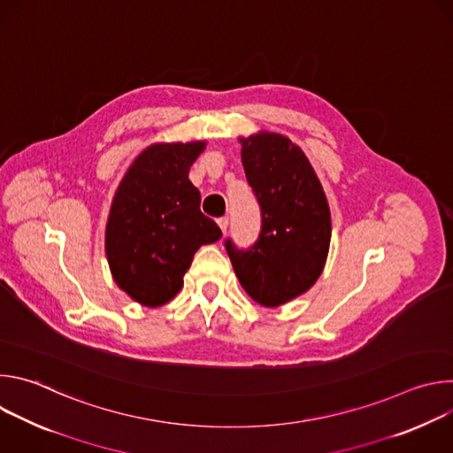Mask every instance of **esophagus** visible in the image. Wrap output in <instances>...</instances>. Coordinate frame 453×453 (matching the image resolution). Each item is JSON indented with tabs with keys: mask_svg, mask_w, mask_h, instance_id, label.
<instances>
[{
	"mask_svg": "<svg viewBox=\"0 0 453 453\" xmlns=\"http://www.w3.org/2000/svg\"><path fill=\"white\" fill-rule=\"evenodd\" d=\"M217 224H219L220 229L226 233V231H227V226H229V219H227V217H220V219L217 220Z\"/></svg>",
	"mask_w": 453,
	"mask_h": 453,
	"instance_id": "esophagus-1",
	"label": "esophagus"
}]
</instances>
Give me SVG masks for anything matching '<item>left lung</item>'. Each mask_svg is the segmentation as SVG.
Instances as JSON below:
<instances>
[{"label": "left lung", "instance_id": "8db88e82", "mask_svg": "<svg viewBox=\"0 0 453 453\" xmlns=\"http://www.w3.org/2000/svg\"><path fill=\"white\" fill-rule=\"evenodd\" d=\"M242 142V165L260 206L256 242L238 249L224 240L243 290L264 306H280L306 292L326 264L332 222L325 191L306 156L274 133Z\"/></svg>", "mask_w": 453, "mask_h": 453}]
</instances>
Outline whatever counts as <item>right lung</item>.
I'll return each mask as SVG.
<instances>
[{
    "label": "right lung",
    "mask_w": 453,
    "mask_h": 453,
    "mask_svg": "<svg viewBox=\"0 0 453 453\" xmlns=\"http://www.w3.org/2000/svg\"><path fill=\"white\" fill-rule=\"evenodd\" d=\"M203 142L149 147L125 173L109 215L105 252L114 281L145 306L168 303L193 254L222 236L188 179Z\"/></svg>",
    "instance_id": "obj_1"
}]
</instances>
